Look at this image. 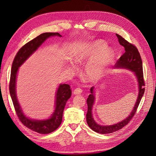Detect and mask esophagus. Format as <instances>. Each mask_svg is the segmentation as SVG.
<instances>
[{
	"label": "esophagus",
	"mask_w": 156,
	"mask_h": 156,
	"mask_svg": "<svg viewBox=\"0 0 156 156\" xmlns=\"http://www.w3.org/2000/svg\"><path fill=\"white\" fill-rule=\"evenodd\" d=\"M82 93V90L80 88H77L75 90H74L73 91V94L75 95H79Z\"/></svg>",
	"instance_id": "obj_1"
}]
</instances>
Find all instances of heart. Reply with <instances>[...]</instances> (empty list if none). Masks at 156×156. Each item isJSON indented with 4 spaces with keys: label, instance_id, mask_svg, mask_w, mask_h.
Segmentation results:
<instances>
[{
    "label": "heart",
    "instance_id": "obj_1",
    "mask_svg": "<svg viewBox=\"0 0 156 156\" xmlns=\"http://www.w3.org/2000/svg\"><path fill=\"white\" fill-rule=\"evenodd\" d=\"M113 57V50L107 47L106 42L98 40L76 52L74 55V61L79 66L85 63L82 69V76L87 81L94 82L101 78L111 64ZM71 69L75 71L76 67L71 66Z\"/></svg>",
    "mask_w": 156,
    "mask_h": 156
}]
</instances>
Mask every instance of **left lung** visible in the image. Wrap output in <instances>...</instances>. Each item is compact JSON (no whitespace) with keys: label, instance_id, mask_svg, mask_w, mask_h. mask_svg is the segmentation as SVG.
<instances>
[{"label":"left lung","instance_id":"8db88e82","mask_svg":"<svg viewBox=\"0 0 156 156\" xmlns=\"http://www.w3.org/2000/svg\"><path fill=\"white\" fill-rule=\"evenodd\" d=\"M116 34L118 37L119 44L124 47L125 52L116 62L114 67L116 69H126V70L133 72L137 80L138 93L133 109L129 115H128V116H126L124 119L120 121L117 123L110 125H102L96 123L93 116V108L96 100V87H92L90 88V94L89 95V98L87 100L88 111L87 114H86V120H87V123L89 127L94 132L100 134L112 133V132L122 129L124 126L127 125L135 114L137 108L140 104V101L144 94V92H145V88L143 87V86L145 85V84H144L143 80L142 60L139 51L134 45L128 42L119 34Z\"/></svg>","mask_w":156,"mask_h":156}]
</instances>
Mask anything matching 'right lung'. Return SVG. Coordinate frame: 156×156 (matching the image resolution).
I'll use <instances>...</instances> for the list:
<instances>
[{
    "instance_id": "right-lung-1",
    "label": "right lung",
    "mask_w": 156,
    "mask_h": 156,
    "mask_svg": "<svg viewBox=\"0 0 156 156\" xmlns=\"http://www.w3.org/2000/svg\"><path fill=\"white\" fill-rule=\"evenodd\" d=\"M51 37L62 36L58 33H44L31 40L19 51L16 55L11 67L9 82V93L16 113L20 122L26 127L39 134H49L55 131L62 123L63 112L67 100L71 96L70 86L60 83L55 93V109L47 119H37L27 117L23 111L16 95V79L19 68L26 61L38 50L48 38Z\"/></svg>"
}]
</instances>
